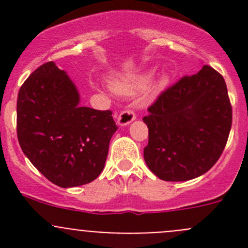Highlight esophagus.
Wrapping results in <instances>:
<instances>
[{
  "label": "esophagus",
  "mask_w": 248,
  "mask_h": 248,
  "mask_svg": "<svg viewBox=\"0 0 248 248\" xmlns=\"http://www.w3.org/2000/svg\"><path fill=\"white\" fill-rule=\"evenodd\" d=\"M137 117L136 112L132 109H126L124 111H121V114L117 117V124L119 126H126V124H131L132 121H134Z\"/></svg>",
  "instance_id": "esophagus-1"
}]
</instances>
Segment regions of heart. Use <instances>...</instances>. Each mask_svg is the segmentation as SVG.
<instances>
[{
	"label": "heart",
	"mask_w": 248,
	"mask_h": 248,
	"mask_svg": "<svg viewBox=\"0 0 248 248\" xmlns=\"http://www.w3.org/2000/svg\"><path fill=\"white\" fill-rule=\"evenodd\" d=\"M167 84V77H162L161 81H159V85L161 86H163V85ZM114 89L116 90L117 92H120V93H128V92L132 91V89H133V86H131L129 84H126V82H116V84L114 85Z\"/></svg>",
	"instance_id": "1"
}]
</instances>
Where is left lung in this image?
I'll return each instance as SVG.
<instances>
[{
  "label": "left lung",
  "instance_id": "8db88e82",
  "mask_svg": "<svg viewBox=\"0 0 248 248\" xmlns=\"http://www.w3.org/2000/svg\"><path fill=\"white\" fill-rule=\"evenodd\" d=\"M232 104L223 77L205 64L159 93L142 121L149 128L144 158L164 181H187L218 161L232 128Z\"/></svg>",
  "mask_w": 248,
  "mask_h": 248
}]
</instances>
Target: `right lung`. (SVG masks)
Listing matches in <instances>:
<instances>
[{"label": "right lung", "instance_id": "right-lung-1", "mask_svg": "<svg viewBox=\"0 0 248 248\" xmlns=\"http://www.w3.org/2000/svg\"><path fill=\"white\" fill-rule=\"evenodd\" d=\"M110 110L79 106L77 87L52 61L21 85L16 133L22 152L52 184L76 187L98 177L117 126Z\"/></svg>", "mask_w": 248, "mask_h": 248}]
</instances>
